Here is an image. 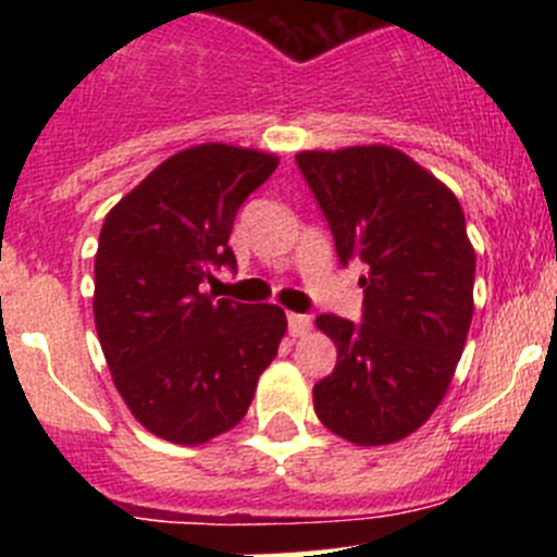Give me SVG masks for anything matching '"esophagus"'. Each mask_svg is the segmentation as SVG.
I'll list each match as a JSON object with an SVG mask.
<instances>
[{
    "mask_svg": "<svg viewBox=\"0 0 557 557\" xmlns=\"http://www.w3.org/2000/svg\"><path fill=\"white\" fill-rule=\"evenodd\" d=\"M312 329V318L310 314H299V312H288V334L290 336H305L307 331Z\"/></svg>",
    "mask_w": 557,
    "mask_h": 557,
    "instance_id": "1",
    "label": "esophagus"
}]
</instances>
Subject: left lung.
Segmentation results:
<instances>
[{
	"label": "left lung",
	"mask_w": 557,
	"mask_h": 557,
	"mask_svg": "<svg viewBox=\"0 0 557 557\" xmlns=\"http://www.w3.org/2000/svg\"><path fill=\"white\" fill-rule=\"evenodd\" d=\"M342 267L367 263L361 323L318 314L336 367L314 412L361 447L418 431L445 398L474 312V247L445 183L387 145L296 156Z\"/></svg>",
	"instance_id": "1"
}]
</instances>
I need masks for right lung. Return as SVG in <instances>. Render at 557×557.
<instances>
[{
	"instance_id": "right-lung-1",
	"label": "right lung",
	"mask_w": 557,
	"mask_h": 557,
	"mask_svg": "<svg viewBox=\"0 0 557 557\" xmlns=\"http://www.w3.org/2000/svg\"><path fill=\"white\" fill-rule=\"evenodd\" d=\"M277 156L207 143L180 150L104 218L94 318L112 383L134 418L174 445H201L245 418L277 356L285 312L205 294L243 201Z\"/></svg>"
}]
</instances>
